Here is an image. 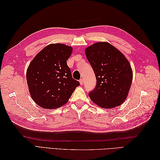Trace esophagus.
Wrapping results in <instances>:
<instances>
[{"label": "esophagus", "mask_w": 160, "mask_h": 160, "mask_svg": "<svg viewBox=\"0 0 160 160\" xmlns=\"http://www.w3.org/2000/svg\"><path fill=\"white\" fill-rule=\"evenodd\" d=\"M79 83H80V85H82L83 84V79H80L79 80Z\"/></svg>", "instance_id": "obj_1"}]
</instances>
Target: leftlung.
Masks as SVG:
<instances>
[{
  "instance_id": "obj_1",
  "label": "left lung",
  "mask_w": 160,
  "mask_h": 160,
  "mask_svg": "<svg viewBox=\"0 0 160 160\" xmlns=\"http://www.w3.org/2000/svg\"><path fill=\"white\" fill-rule=\"evenodd\" d=\"M85 55L97 79L95 88L89 93L101 108L118 107L127 98L133 72L128 60L107 42H99L85 49Z\"/></svg>"
}]
</instances>
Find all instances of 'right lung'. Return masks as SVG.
I'll use <instances>...</instances> for the list:
<instances>
[{
	"label": "right lung",
	"instance_id": "1",
	"mask_svg": "<svg viewBox=\"0 0 160 160\" xmlns=\"http://www.w3.org/2000/svg\"><path fill=\"white\" fill-rule=\"evenodd\" d=\"M72 49L61 43L45 47L34 58L27 71L33 101L45 109H56L69 101L80 83L72 78L67 61Z\"/></svg>",
	"mask_w": 160,
	"mask_h": 160
}]
</instances>
